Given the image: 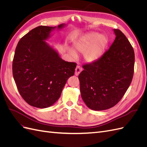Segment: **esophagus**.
Returning a JSON list of instances; mask_svg holds the SVG:
<instances>
[{"label":"esophagus","mask_w":147,"mask_h":147,"mask_svg":"<svg viewBox=\"0 0 147 147\" xmlns=\"http://www.w3.org/2000/svg\"><path fill=\"white\" fill-rule=\"evenodd\" d=\"M82 69L80 67V66H77L76 69H75V75H76V76H78V75L80 74V73L82 72Z\"/></svg>","instance_id":"esophagus-1"}]
</instances>
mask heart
Segmentation results:
<instances>
[{
  "mask_svg": "<svg viewBox=\"0 0 147 147\" xmlns=\"http://www.w3.org/2000/svg\"><path fill=\"white\" fill-rule=\"evenodd\" d=\"M109 42V37L105 34L90 32L80 37L74 44L75 50L83 53L84 60L88 63L98 61L103 56ZM70 55L76 56V53L69 50Z\"/></svg>",
  "mask_w": 147,
  "mask_h": 147,
  "instance_id": "obj_1",
  "label": "heart"
}]
</instances>
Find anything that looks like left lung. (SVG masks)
Wrapping results in <instances>:
<instances>
[{"instance_id": "1", "label": "left lung", "mask_w": 147, "mask_h": 147, "mask_svg": "<svg viewBox=\"0 0 147 147\" xmlns=\"http://www.w3.org/2000/svg\"><path fill=\"white\" fill-rule=\"evenodd\" d=\"M115 39L100 58L83 65L78 75L82 99L96 111L113 107L121 99L132 82L135 56L130 42L119 29Z\"/></svg>"}]
</instances>
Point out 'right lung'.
<instances>
[{
  "label": "right lung",
  "instance_id": "right-lung-1",
  "mask_svg": "<svg viewBox=\"0 0 147 147\" xmlns=\"http://www.w3.org/2000/svg\"><path fill=\"white\" fill-rule=\"evenodd\" d=\"M40 26L22 37L13 61V75L20 94L30 105L44 109L59 99L68 78L73 76L77 64L62 59L45 41L52 31L63 29Z\"/></svg>",
  "mask_w": 147,
  "mask_h": 147
}]
</instances>
